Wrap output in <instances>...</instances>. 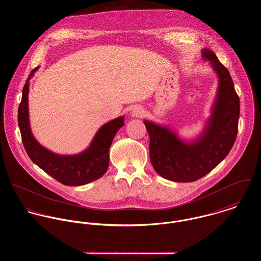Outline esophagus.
Listing matches in <instances>:
<instances>
[{"label": "esophagus", "instance_id": "obj_1", "mask_svg": "<svg viewBox=\"0 0 261 261\" xmlns=\"http://www.w3.org/2000/svg\"><path fill=\"white\" fill-rule=\"evenodd\" d=\"M144 113H145L144 109L139 106L134 107L132 110V116H134V117H142L144 115Z\"/></svg>", "mask_w": 261, "mask_h": 261}]
</instances>
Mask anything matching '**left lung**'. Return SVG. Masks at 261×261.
I'll return each mask as SVG.
<instances>
[{"instance_id": "left-lung-1", "label": "left lung", "mask_w": 261, "mask_h": 261, "mask_svg": "<svg viewBox=\"0 0 261 261\" xmlns=\"http://www.w3.org/2000/svg\"><path fill=\"white\" fill-rule=\"evenodd\" d=\"M202 57L210 61L219 79L212 114L202 136L186 143L168 127L144 121L151 165L160 176L173 182H194L210 173L229 153L237 137L240 101L233 80L213 51L203 49Z\"/></svg>"}]
</instances>
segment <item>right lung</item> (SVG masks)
Here are the masks:
<instances>
[{
	"label": "right lung",
	"instance_id": "1",
	"mask_svg": "<svg viewBox=\"0 0 261 261\" xmlns=\"http://www.w3.org/2000/svg\"><path fill=\"white\" fill-rule=\"evenodd\" d=\"M38 68L33 69L26 80L18 110V124L29 158L44 172L66 186H81L101 178L109 168L112 140L124 125V117H117L102 125L90 146L80 153L62 155L42 147L32 135L28 112L29 80Z\"/></svg>",
	"mask_w": 261,
	"mask_h": 261
}]
</instances>
